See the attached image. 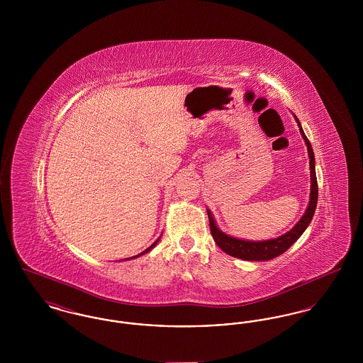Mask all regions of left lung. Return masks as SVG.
<instances>
[{"label":"left lung","mask_w":363,"mask_h":363,"mask_svg":"<svg viewBox=\"0 0 363 363\" xmlns=\"http://www.w3.org/2000/svg\"><path fill=\"white\" fill-rule=\"evenodd\" d=\"M295 117V116H294ZM295 121L298 122L299 132L302 138L305 140L308 145V155H309V163H311V199H309V206L306 208L303 216L301 220L294 225L290 231L286 234L277 237L275 240H268V241H246V240H238L234 237H230L220 231L218 225L215 223V219L211 213V211L207 209L208 219H209V228L213 240L216 245L227 253L228 256L237 257V259H246V261H268V259H275L277 256L283 255L296 240L303 234V231L311 225V220L313 219L314 211L317 207V199H318V186H317V177H315V160H314V154L311 148V141L303 133V129L298 118L295 117Z\"/></svg>","instance_id":"obj_1"}]
</instances>
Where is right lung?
I'll return each instance as SVG.
<instances>
[{
    "label": "right lung",
    "instance_id": "right-lung-1",
    "mask_svg": "<svg viewBox=\"0 0 363 363\" xmlns=\"http://www.w3.org/2000/svg\"><path fill=\"white\" fill-rule=\"evenodd\" d=\"M157 242H159V238H157V240H156L155 242H154V243H152V245H151V246H150V247H147V249H145V250H144V252H141V253H140V255H138V256H135V257H130V259H136V257H138V256H143V255H145V253H148V252H150V250H151V249H152V247H154V246H155L156 243H157Z\"/></svg>",
    "mask_w": 363,
    "mask_h": 363
}]
</instances>
